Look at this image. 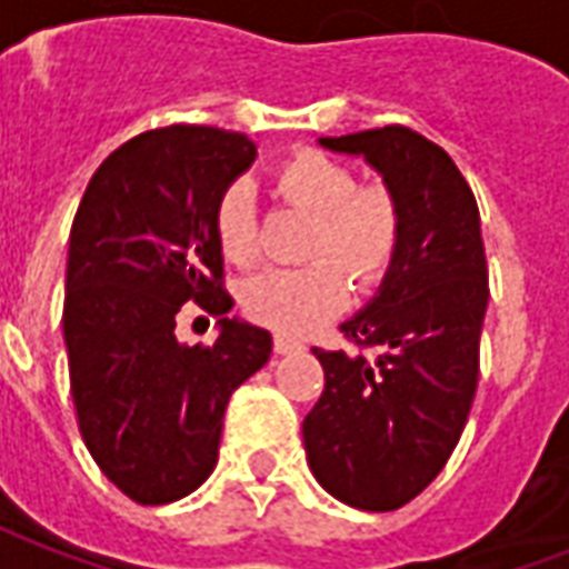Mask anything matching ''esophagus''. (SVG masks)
Wrapping results in <instances>:
<instances>
[{
  "label": "esophagus",
  "instance_id": "34e87169",
  "mask_svg": "<svg viewBox=\"0 0 569 569\" xmlns=\"http://www.w3.org/2000/svg\"><path fill=\"white\" fill-rule=\"evenodd\" d=\"M298 350H301V341L289 338V335H273V353L286 357V353H298Z\"/></svg>",
  "mask_w": 569,
  "mask_h": 569
}]
</instances>
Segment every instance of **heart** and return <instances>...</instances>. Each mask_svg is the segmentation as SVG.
Masks as SVG:
<instances>
[{"label":"heart","mask_w":569,"mask_h":569,"mask_svg":"<svg viewBox=\"0 0 569 569\" xmlns=\"http://www.w3.org/2000/svg\"><path fill=\"white\" fill-rule=\"evenodd\" d=\"M277 194L310 212L313 256H332L362 286L378 283L399 243V207L387 188H357V179L322 151H298L277 170ZM212 231L222 256L249 264L259 252V210L247 182L222 191L212 210ZM347 280L332 261L305 268H264L240 286L249 320L283 335H305L345 308Z\"/></svg>","instance_id":"1"}]
</instances>
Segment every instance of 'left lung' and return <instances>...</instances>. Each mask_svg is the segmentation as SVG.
<instances>
[{"mask_svg": "<svg viewBox=\"0 0 569 569\" xmlns=\"http://www.w3.org/2000/svg\"><path fill=\"white\" fill-rule=\"evenodd\" d=\"M317 142L381 176L399 207V243L369 305L341 322L375 353L313 347L326 390L301 436L310 472L335 500L390 512L439 476L472 408L488 310L481 219L448 151L415 130Z\"/></svg>", "mask_w": 569, "mask_h": 569, "instance_id": "1", "label": "left lung"}]
</instances>
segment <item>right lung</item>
Returning <instances> with one entry per match:
<instances>
[{
    "label": "right lung",
    "mask_w": 569,
    "mask_h": 569,
    "mask_svg": "<svg viewBox=\"0 0 569 569\" xmlns=\"http://www.w3.org/2000/svg\"><path fill=\"white\" fill-rule=\"evenodd\" d=\"M252 161L243 133L149 130L100 163L72 222L63 341L81 439L142 506L210 478L228 399L271 359V332L228 317L212 231L216 200ZM188 300L223 317L212 348L174 338Z\"/></svg>",
    "instance_id": "obj_1"
}]
</instances>
